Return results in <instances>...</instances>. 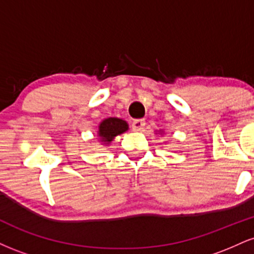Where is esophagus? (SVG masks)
Wrapping results in <instances>:
<instances>
[{
  "label": "esophagus",
  "mask_w": 254,
  "mask_h": 254,
  "mask_svg": "<svg viewBox=\"0 0 254 254\" xmlns=\"http://www.w3.org/2000/svg\"><path fill=\"white\" fill-rule=\"evenodd\" d=\"M144 125H145V122L143 119H135V121L132 122V124H131V127H132V130L135 131H141L144 127Z\"/></svg>",
  "instance_id": "esophagus-1"
}]
</instances>
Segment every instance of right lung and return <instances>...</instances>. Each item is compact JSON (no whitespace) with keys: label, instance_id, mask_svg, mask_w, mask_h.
Here are the masks:
<instances>
[{"label":"right lung","instance_id":"1","mask_svg":"<svg viewBox=\"0 0 254 254\" xmlns=\"http://www.w3.org/2000/svg\"><path fill=\"white\" fill-rule=\"evenodd\" d=\"M127 130V122L119 118H107L99 125V137L104 143H110L116 136Z\"/></svg>","mask_w":254,"mask_h":254}]
</instances>
